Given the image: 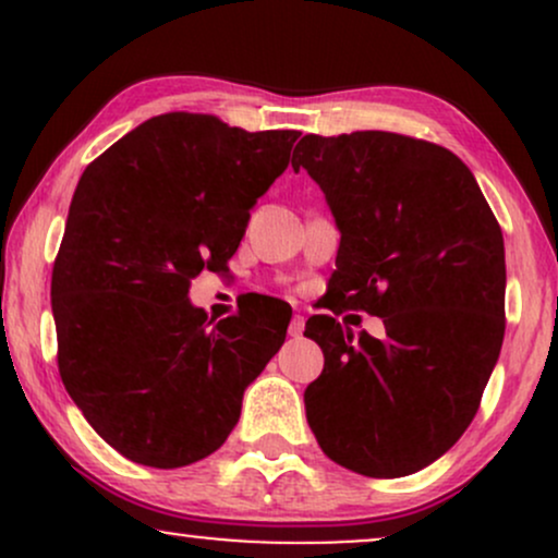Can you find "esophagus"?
<instances>
[{"instance_id": "1", "label": "esophagus", "mask_w": 558, "mask_h": 558, "mask_svg": "<svg viewBox=\"0 0 558 558\" xmlns=\"http://www.w3.org/2000/svg\"><path fill=\"white\" fill-rule=\"evenodd\" d=\"M301 332H304V317L293 315L291 325H288V336H291V338H301Z\"/></svg>"}]
</instances>
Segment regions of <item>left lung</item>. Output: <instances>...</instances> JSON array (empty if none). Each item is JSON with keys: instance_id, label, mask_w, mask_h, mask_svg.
<instances>
[{"instance_id": "8db88e82", "label": "left lung", "mask_w": 558, "mask_h": 558, "mask_svg": "<svg viewBox=\"0 0 558 558\" xmlns=\"http://www.w3.org/2000/svg\"><path fill=\"white\" fill-rule=\"evenodd\" d=\"M341 230L325 310L384 317L360 342L331 315L304 336L325 354L306 422L336 464L403 477L462 438L504 343V235L470 168L386 131L304 136L293 149Z\"/></svg>"}]
</instances>
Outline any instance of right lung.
I'll use <instances>...</instances> for the list:
<instances>
[{"mask_svg": "<svg viewBox=\"0 0 558 558\" xmlns=\"http://www.w3.org/2000/svg\"><path fill=\"white\" fill-rule=\"evenodd\" d=\"M299 136L168 112L83 170L52 270L57 364L88 425L131 462L175 470L217 451L283 345L278 299L213 323L189 286L226 270Z\"/></svg>", "mask_w": 558, "mask_h": 558, "instance_id": "right-lung-1", "label": "right lung"}]
</instances>
